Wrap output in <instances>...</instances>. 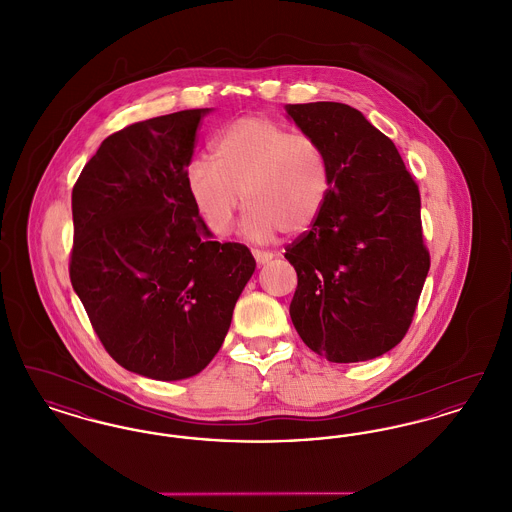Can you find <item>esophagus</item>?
I'll list each match as a JSON object with an SVG mask.
<instances>
[{
	"mask_svg": "<svg viewBox=\"0 0 512 512\" xmlns=\"http://www.w3.org/2000/svg\"><path fill=\"white\" fill-rule=\"evenodd\" d=\"M253 257H255L257 265H268V263L274 259V255H272V253H268V251H259V249H253Z\"/></svg>",
	"mask_w": 512,
	"mask_h": 512,
	"instance_id": "esophagus-1",
	"label": "esophagus"
}]
</instances>
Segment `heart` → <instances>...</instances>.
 <instances>
[{"mask_svg":"<svg viewBox=\"0 0 512 512\" xmlns=\"http://www.w3.org/2000/svg\"><path fill=\"white\" fill-rule=\"evenodd\" d=\"M184 180L199 219L215 236L230 234L244 194L242 234L253 242H268L280 230L307 232L332 190L324 147L267 117L226 126L213 142V159L194 157Z\"/></svg>","mask_w":512,"mask_h":512,"instance_id":"heart-1","label":"heart"}]
</instances>
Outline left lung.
<instances>
[{
	"label": "left lung",
	"mask_w": 512,
	"mask_h": 512,
	"mask_svg": "<svg viewBox=\"0 0 512 512\" xmlns=\"http://www.w3.org/2000/svg\"><path fill=\"white\" fill-rule=\"evenodd\" d=\"M286 113L324 147L332 171L320 217L284 255L297 272L293 326L332 363L380 357L407 334L430 270L418 186L361 111L315 101Z\"/></svg>",
	"instance_id": "1"
}]
</instances>
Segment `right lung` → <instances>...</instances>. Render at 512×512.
<instances>
[{"instance_id":"1","label":"right lung","mask_w":512,"mask_h":512,"mask_svg":"<svg viewBox=\"0 0 512 512\" xmlns=\"http://www.w3.org/2000/svg\"><path fill=\"white\" fill-rule=\"evenodd\" d=\"M213 109L136 122L101 142L73 188L71 282L107 353L161 382L213 361L255 259L211 242L186 190Z\"/></svg>"}]
</instances>
